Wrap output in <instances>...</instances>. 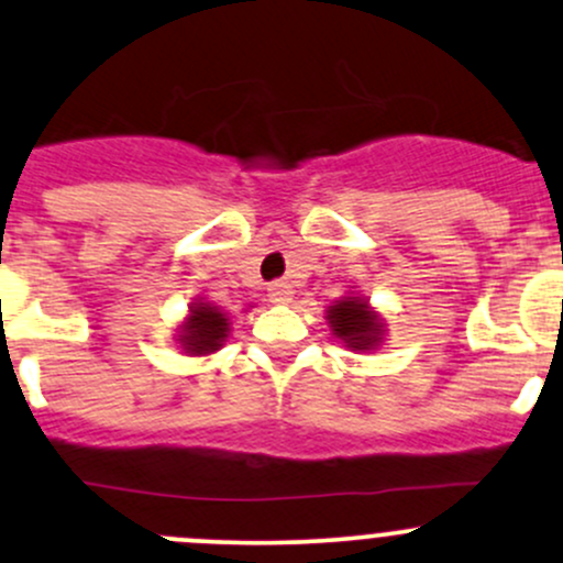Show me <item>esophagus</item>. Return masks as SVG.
<instances>
[{
	"instance_id": "obj_1",
	"label": "esophagus",
	"mask_w": 563,
	"mask_h": 563,
	"mask_svg": "<svg viewBox=\"0 0 563 563\" xmlns=\"http://www.w3.org/2000/svg\"><path fill=\"white\" fill-rule=\"evenodd\" d=\"M291 294H294V288L283 280L269 283V288H267L269 301H275V305H288V301H291Z\"/></svg>"
}]
</instances>
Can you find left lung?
<instances>
[{
  "label": "left lung",
  "mask_w": 563,
  "mask_h": 563,
  "mask_svg": "<svg viewBox=\"0 0 563 563\" xmlns=\"http://www.w3.org/2000/svg\"><path fill=\"white\" fill-rule=\"evenodd\" d=\"M329 323L333 333L352 350H372L382 336V323L357 296L336 301L329 310Z\"/></svg>",
  "instance_id": "obj_1"
}]
</instances>
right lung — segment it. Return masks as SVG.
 Returning <instances> with one entry per match:
<instances>
[{
    "instance_id": "obj_1",
    "label": "right lung",
    "mask_w": 563,
    "mask_h": 563,
    "mask_svg": "<svg viewBox=\"0 0 563 563\" xmlns=\"http://www.w3.org/2000/svg\"><path fill=\"white\" fill-rule=\"evenodd\" d=\"M230 333L227 314L211 305H191L189 320L184 323L181 344L189 355H206L221 347V342Z\"/></svg>"
}]
</instances>
